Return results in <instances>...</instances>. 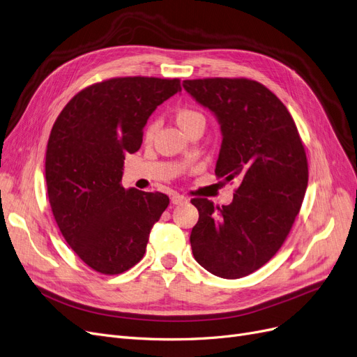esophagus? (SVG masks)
<instances>
[{"mask_svg": "<svg viewBox=\"0 0 357 357\" xmlns=\"http://www.w3.org/2000/svg\"><path fill=\"white\" fill-rule=\"evenodd\" d=\"M187 197L185 195H182V194H174L170 197V202H172V204H182V203H187Z\"/></svg>", "mask_w": 357, "mask_h": 357, "instance_id": "1", "label": "esophagus"}]
</instances>
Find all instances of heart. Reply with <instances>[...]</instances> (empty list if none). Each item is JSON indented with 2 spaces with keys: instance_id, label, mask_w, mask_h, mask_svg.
Returning <instances> with one entry per match:
<instances>
[{
  "instance_id": "obj_1",
  "label": "heart",
  "mask_w": 357,
  "mask_h": 357,
  "mask_svg": "<svg viewBox=\"0 0 357 357\" xmlns=\"http://www.w3.org/2000/svg\"><path fill=\"white\" fill-rule=\"evenodd\" d=\"M175 120L176 123L179 124V128L183 130V132H188L191 128H194V126L197 124H204V116L195 108H190V107H182L179 108L176 112H175ZM158 130V123L157 121H151L148 126L144 132V139L145 141H151L153 137L155 136Z\"/></svg>"
}]
</instances>
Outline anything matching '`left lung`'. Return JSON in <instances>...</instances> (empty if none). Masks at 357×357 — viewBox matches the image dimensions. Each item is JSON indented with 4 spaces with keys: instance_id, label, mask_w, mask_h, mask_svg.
<instances>
[{
    "instance_id": "obj_1",
    "label": "left lung",
    "mask_w": 357,
    "mask_h": 357,
    "mask_svg": "<svg viewBox=\"0 0 357 357\" xmlns=\"http://www.w3.org/2000/svg\"><path fill=\"white\" fill-rule=\"evenodd\" d=\"M182 86L220 120L216 178L240 179L231 204L191 200L199 211L190 236L192 255L218 278H245L278 254L301 209L305 148L283 102L255 79L197 78Z\"/></svg>"
}]
</instances>
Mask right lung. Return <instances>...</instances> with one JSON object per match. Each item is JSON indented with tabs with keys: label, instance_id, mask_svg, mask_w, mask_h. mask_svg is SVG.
<instances>
[{
	"label": "right lung",
	"instance_id": "1",
	"mask_svg": "<svg viewBox=\"0 0 357 357\" xmlns=\"http://www.w3.org/2000/svg\"><path fill=\"white\" fill-rule=\"evenodd\" d=\"M176 91L179 78H108L79 90L53 124L45 182L54 221L77 257L100 274L136 266L169 206L163 192L124 190L121 176L146 120Z\"/></svg>",
	"mask_w": 357,
	"mask_h": 357
}]
</instances>
